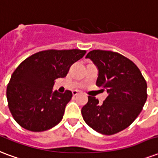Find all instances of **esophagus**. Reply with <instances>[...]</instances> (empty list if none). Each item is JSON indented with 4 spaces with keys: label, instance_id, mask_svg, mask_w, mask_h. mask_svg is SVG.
Returning a JSON list of instances; mask_svg holds the SVG:
<instances>
[{
    "label": "esophagus",
    "instance_id": "34e87169",
    "mask_svg": "<svg viewBox=\"0 0 158 158\" xmlns=\"http://www.w3.org/2000/svg\"><path fill=\"white\" fill-rule=\"evenodd\" d=\"M78 93H79L78 91H73V92H72V95H73V96H77Z\"/></svg>",
    "mask_w": 158,
    "mask_h": 158
}]
</instances>
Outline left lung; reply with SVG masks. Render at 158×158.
<instances>
[{"label": "left lung", "instance_id": "8db88e82", "mask_svg": "<svg viewBox=\"0 0 158 158\" xmlns=\"http://www.w3.org/2000/svg\"><path fill=\"white\" fill-rule=\"evenodd\" d=\"M86 58L98 69L97 86L106 89L108 96L102 104L88 97L81 108L84 121L103 135H113L133 123L145 104L147 82L135 64L118 52L93 50Z\"/></svg>", "mask_w": 158, "mask_h": 158}]
</instances>
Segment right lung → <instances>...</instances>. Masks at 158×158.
<instances>
[{
	"label": "right lung",
	"mask_w": 158,
	"mask_h": 158,
	"mask_svg": "<svg viewBox=\"0 0 158 158\" xmlns=\"http://www.w3.org/2000/svg\"><path fill=\"white\" fill-rule=\"evenodd\" d=\"M86 51L46 50L22 61L7 85L8 107L19 125L31 131L52 128L62 119L72 93L52 92L54 81L65 77L72 64L82 58Z\"/></svg>",
	"instance_id": "add662e5"
}]
</instances>
